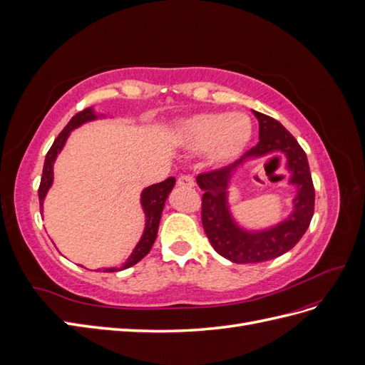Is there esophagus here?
I'll list each match as a JSON object with an SVG mask.
<instances>
[{"mask_svg":"<svg viewBox=\"0 0 365 365\" xmlns=\"http://www.w3.org/2000/svg\"><path fill=\"white\" fill-rule=\"evenodd\" d=\"M176 185L182 187V189H193L195 187V180L192 175H181L178 181H176Z\"/></svg>","mask_w":365,"mask_h":365,"instance_id":"esophagus-1","label":"esophagus"}]
</instances>
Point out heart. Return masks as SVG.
I'll list each match as a JSON object with an SVG mask.
<instances>
[{
	"instance_id": "1",
	"label": "heart",
	"mask_w": 365,
	"mask_h": 365,
	"mask_svg": "<svg viewBox=\"0 0 365 365\" xmlns=\"http://www.w3.org/2000/svg\"><path fill=\"white\" fill-rule=\"evenodd\" d=\"M251 137V118L244 113H202L178 125L181 145L193 152L205 150L208 163L216 165L239 158Z\"/></svg>"
}]
</instances>
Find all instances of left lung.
<instances>
[{"label": "left lung", "mask_w": 365, "mask_h": 365, "mask_svg": "<svg viewBox=\"0 0 365 365\" xmlns=\"http://www.w3.org/2000/svg\"><path fill=\"white\" fill-rule=\"evenodd\" d=\"M259 120V143L236 163L196 178L202 196V227L210 244L220 256L235 263L267 262L292 250L303 237L314 216L315 190L304 150L280 121L252 111ZM283 153L289 185L296 189L293 210L280 223L247 229L230 212L229 187L234 175L252 159Z\"/></svg>", "instance_id": "8db88e82"}]
</instances>
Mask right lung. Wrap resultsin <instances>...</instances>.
Segmentation results:
<instances>
[{
  "mask_svg": "<svg viewBox=\"0 0 365 365\" xmlns=\"http://www.w3.org/2000/svg\"><path fill=\"white\" fill-rule=\"evenodd\" d=\"M105 114H97L96 109L86 108L83 109L82 113H77L70 121L68 125L63 128V130L58 135V138L54 140L53 146L50 148L46 161H43V170H42V178H41V185H39V207L41 210H43V200L48 193V190L51 189L53 185V180H54V173H53V165L54 161H56L58 155L62 152L65 143H67L71 130L81 128L82 125L88 123V121H94L98 118H105ZM175 178L170 176L163 182L153 184L143 189L141 195H140V204L143 208V213H145V230H143V235L138 240V244L135 245V248L132 250L130 256L126 259V262L121 264V267H111V268H103V272H117L121 269H126L134 267L135 263H138L146 254L150 251L153 242L157 239V233H158V227H160V220H161V215H163V208L165 205V201L173 189L175 185Z\"/></svg>",
  "mask_w": 365,
  "mask_h": 365,
  "instance_id": "obj_1",
  "label": "right lung"
}]
</instances>
